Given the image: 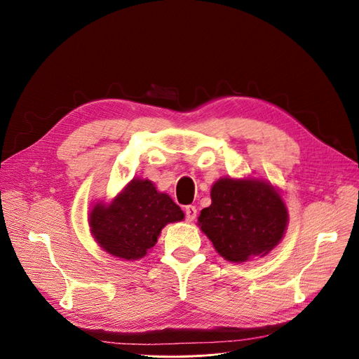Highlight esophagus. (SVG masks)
Returning <instances> with one entry per match:
<instances>
[{
	"mask_svg": "<svg viewBox=\"0 0 359 359\" xmlns=\"http://www.w3.org/2000/svg\"><path fill=\"white\" fill-rule=\"evenodd\" d=\"M184 214H186V222L192 223L196 218V208L194 205H188L184 208Z\"/></svg>",
	"mask_w": 359,
	"mask_h": 359,
	"instance_id": "obj_1",
	"label": "esophagus"
}]
</instances>
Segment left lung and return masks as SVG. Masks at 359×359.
I'll list each match as a JSON object with an SVG mask.
<instances>
[{
	"instance_id": "8db88e82",
	"label": "left lung",
	"mask_w": 359,
	"mask_h": 359,
	"mask_svg": "<svg viewBox=\"0 0 359 359\" xmlns=\"http://www.w3.org/2000/svg\"><path fill=\"white\" fill-rule=\"evenodd\" d=\"M287 222L282 196L258 179H218L211 188V205L198 217L215 251L231 262L266 257L283 239Z\"/></svg>"
}]
</instances>
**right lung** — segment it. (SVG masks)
Segmentation results:
<instances>
[{
	"label": "right lung",
	"instance_id": "right-lung-1",
	"mask_svg": "<svg viewBox=\"0 0 359 359\" xmlns=\"http://www.w3.org/2000/svg\"><path fill=\"white\" fill-rule=\"evenodd\" d=\"M183 211L148 179H133L111 204L93 205L89 212L92 236L105 252L135 261L157 243L163 227L180 222Z\"/></svg>",
	"mask_w": 359,
	"mask_h": 359
}]
</instances>
